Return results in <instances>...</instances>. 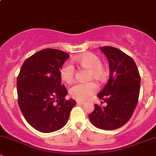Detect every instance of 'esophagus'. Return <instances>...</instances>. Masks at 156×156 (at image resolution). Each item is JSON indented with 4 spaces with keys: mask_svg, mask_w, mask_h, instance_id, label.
I'll list each match as a JSON object with an SVG mask.
<instances>
[{
    "mask_svg": "<svg viewBox=\"0 0 156 156\" xmlns=\"http://www.w3.org/2000/svg\"><path fill=\"white\" fill-rule=\"evenodd\" d=\"M77 104H78V105H84V104H85V102L78 101H77Z\"/></svg>",
    "mask_w": 156,
    "mask_h": 156,
    "instance_id": "34e87169",
    "label": "esophagus"
}]
</instances>
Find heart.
Instances as JSON below:
<instances>
[{
  "mask_svg": "<svg viewBox=\"0 0 156 156\" xmlns=\"http://www.w3.org/2000/svg\"><path fill=\"white\" fill-rule=\"evenodd\" d=\"M80 67L89 69V79L103 80L105 76V67L101 64V59L98 55L92 53H81L73 58ZM76 70L69 62H65L60 69L62 80L67 83L73 81L75 78ZM98 90V85L94 82L78 83L69 89V94L72 98L78 101H87Z\"/></svg>",
  "mask_w": 156,
  "mask_h": 156,
  "instance_id": "heart-1",
  "label": "heart"
}]
</instances>
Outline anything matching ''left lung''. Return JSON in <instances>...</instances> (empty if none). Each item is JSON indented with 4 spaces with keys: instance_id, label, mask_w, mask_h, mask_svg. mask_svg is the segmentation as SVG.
<instances>
[{
    "instance_id": "obj_1",
    "label": "left lung",
    "mask_w": 156,
    "mask_h": 156,
    "mask_svg": "<svg viewBox=\"0 0 156 156\" xmlns=\"http://www.w3.org/2000/svg\"><path fill=\"white\" fill-rule=\"evenodd\" d=\"M101 50L108 59L110 77L98 97L107 105H94L89 118L97 128L111 130L123 126L131 117L139 100L141 78L135 62L124 52L110 46Z\"/></svg>"
}]
</instances>
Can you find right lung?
<instances>
[{
    "label": "right lung",
    "mask_w": 156,
    "mask_h": 156,
    "mask_svg": "<svg viewBox=\"0 0 156 156\" xmlns=\"http://www.w3.org/2000/svg\"><path fill=\"white\" fill-rule=\"evenodd\" d=\"M69 57L65 52L46 48L25 61L17 76L18 104L25 119L36 130L51 133L67 124L76 104L66 100L60 69Z\"/></svg>",
    "instance_id": "right-lung-1"
}]
</instances>
